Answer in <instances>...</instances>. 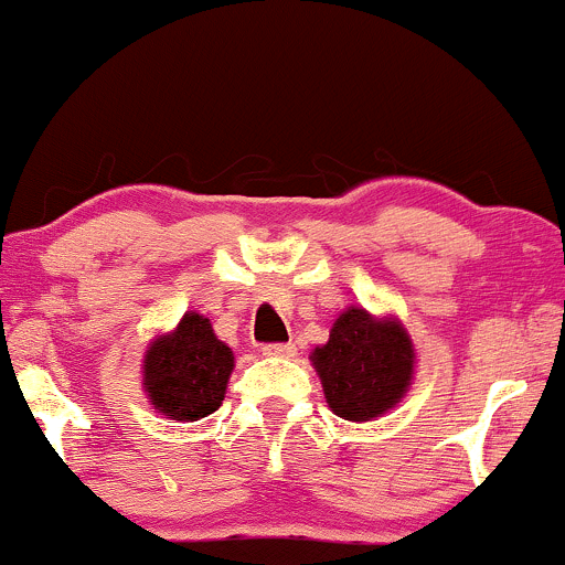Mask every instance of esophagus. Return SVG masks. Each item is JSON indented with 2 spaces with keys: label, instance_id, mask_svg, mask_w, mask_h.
Segmentation results:
<instances>
[{
  "label": "esophagus",
  "instance_id": "obj_1",
  "mask_svg": "<svg viewBox=\"0 0 565 565\" xmlns=\"http://www.w3.org/2000/svg\"><path fill=\"white\" fill-rule=\"evenodd\" d=\"M295 343H267V347H263V354L265 358H278V360H289L295 358Z\"/></svg>",
  "mask_w": 565,
  "mask_h": 565
}]
</instances>
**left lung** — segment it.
Here are the masks:
<instances>
[{
	"mask_svg": "<svg viewBox=\"0 0 565 565\" xmlns=\"http://www.w3.org/2000/svg\"><path fill=\"white\" fill-rule=\"evenodd\" d=\"M332 414L349 423H371L406 397L417 352L397 317H376L349 306L332 322L328 343L311 352Z\"/></svg>",
	"mask_w": 565,
	"mask_h": 565,
	"instance_id": "1",
	"label": "left lung"
}]
</instances>
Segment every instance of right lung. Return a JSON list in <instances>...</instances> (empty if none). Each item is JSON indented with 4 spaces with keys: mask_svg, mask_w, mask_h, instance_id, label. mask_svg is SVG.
I'll use <instances>...</instances> for the list:
<instances>
[{
    "mask_svg": "<svg viewBox=\"0 0 565 565\" xmlns=\"http://www.w3.org/2000/svg\"><path fill=\"white\" fill-rule=\"evenodd\" d=\"M233 367V349L218 341L211 319L186 311L173 330L159 332L146 347L142 390L157 414L198 423L222 406Z\"/></svg>",
    "mask_w": 565,
    "mask_h": 565,
    "instance_id": "right-lung-1",
    "label": "right lung"
}]
</instances>
